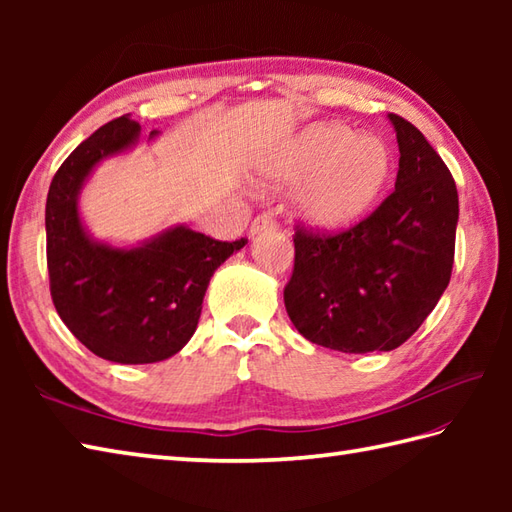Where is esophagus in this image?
<instances>
[{
  "instance_id": "obj_1",
  "label": "esophagus",
  "mask_w": 512,
  "mask_h": 512,
  "mask_svg": "<svg viewBox=\"0 0 512 512\" xmlns=\"http://www.w3.org/2000/svg\"><path fill=\"white\" fill-rule=\"evenodd\" d=\"M277 228V215L273 211H264L262 215H257L253 224H250V235H259L264 231H275Z\"/></svg>"
}]
</instances>
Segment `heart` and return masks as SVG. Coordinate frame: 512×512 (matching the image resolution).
I'll use <instances>...</instances> for the list:
<instances>
[{
	"instance_id": "heart-1",
	"label": "heart",
	"mask_w": 512,
	"mask_h": 512,
	"mask_svg": "<svg viewBox=\"0 0 512 512\" xmlns=\"http://www.w3.org/2000/svg\"><path fill=\"white\" fill-rule=\"evenodd\" d=\"M391 171L389 147L378 136H356L350 125L321 123L303 132L279 158L275 178L306 182L299 211L321 231H339L372 209Z\"/></svg>"
}]
</instances>
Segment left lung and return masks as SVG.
<instances>
[{"instance_id":"1","label":"left lung","mask_w":512,"mask_h":512,"mask_svg":"<svg viewBox=\"0 0 512 512\" xmlns=\"http://www.w3.org/2000/svg\"><path fill=\"white\" fill-rule=\"evenodd\" d=\"M396 189L339 233L295 228V268L284 288L290 321L308 341L345 354L405 343L447 290L458 226L449 167L398 114Z\"/></svg>"}]
</instances>
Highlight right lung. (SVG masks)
<instances>
[{"label":"right lung","mask_w":512,"mask_h":512,"mask_svg":"<svg viewBox=\"0 0 512 512\" xmlns=\"http://www.w3.org/2000/svg\"><path fill=\"white\" fill-rule=\"evenodd\" d=\"M138 134L140 125L129 116L96 129L63 160L46 200L54 308L90 352L123 365L178 354L198 328L213 273L248 242H220L187 226H173L136 248L94 242L81 224L79 191L103 158L136 145Z\"/></svg>","instance_id":"obj_1"}]
</instances>
